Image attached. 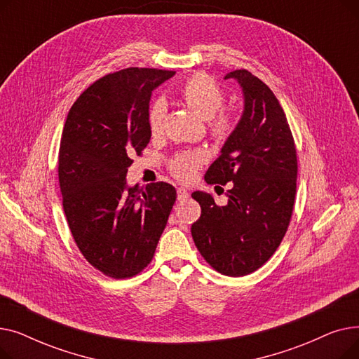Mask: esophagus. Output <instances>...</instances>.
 Instances as JSON below:
<instances>
[{
	"mask_svg": "<svg viewBox=\"0 0 359 359\" xmlns=\"http://www.w3.org/2000/svg\"><path fill=\"white\" fill-rule=\"evenodd\" d=\"M187 198H189V192H187V189H184V187H179V189H177V199L184 201Z\"/></svg>",
	"mask_w": 359,
	"mask_h": 359,
	"instance_id": "esophagus-1",
	"label": "esophagus"
}]
</instances>
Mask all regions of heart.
I'll return each instance as SVG.
<instances>
[{"mask_svg": "<svg viewBox=\"0 0 359 359\" xmlns=\"http://www.w3.org/2000/svg\"><path fill=\"white\" fill-rule=\"evenodd\" d=\"M179 96L189 106L198 116L203 119H210V129L215 140L221 141L227 138L236 125L234 116L230 111H217L224 104V93L206 75H195L187 80L179 90ZM167 111V104L163 99H157L151 104L148 110V126L153 135H158L163 129V122ZM205 156L201 151H192V153H182L170 163V170L176 179L182 182L192 180L199 165L203 163Z\"/></svg>", "mask_w": 359, "mask_h": 359, "instance_id": "obj_1", "label": "heart"}]
</instances>
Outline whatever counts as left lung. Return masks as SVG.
Masks as SVG:
<instances>
[{"label": "left lung", "instance_id": "1", "mask_svg": "<svg viewBox=\"0 0 359 359\" xmlns=\"http://www.w3.org/2000/svg\"><path fill=\"white\" fill-rule=\"evenodd\" d=\"M224 79L238 83L244 107L205 180L233 182V187L224 206L211 194H192L202 212L191 231L215 271L244 276L269 260L287 233L297 191V151L285 113L265 83L246 69Z\"/></svg>", "mask_w": 359, "mask_h": 359}]
</instances>
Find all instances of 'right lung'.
I'll use <instances>...</instances> for the list:
<instances>
[{"mask_svg": "<svg viewBox=\"0 0 359 359\" xmlns=\"http://www.w3.org/2000/svg\"><path fill=\"white\" fill-rule=\"evenodd\" d=\"M175 71L126 68L91 84L68 111L58 176L71 234L91 266L125 279L154 256L176 201V189L157 182L128 186L132 154L151 138L153 91Z\"/></svg>", "mask_w": 359, "mask_h": 359, "instance_id": "add662e5", "label": "right lung"}]
</instances>
